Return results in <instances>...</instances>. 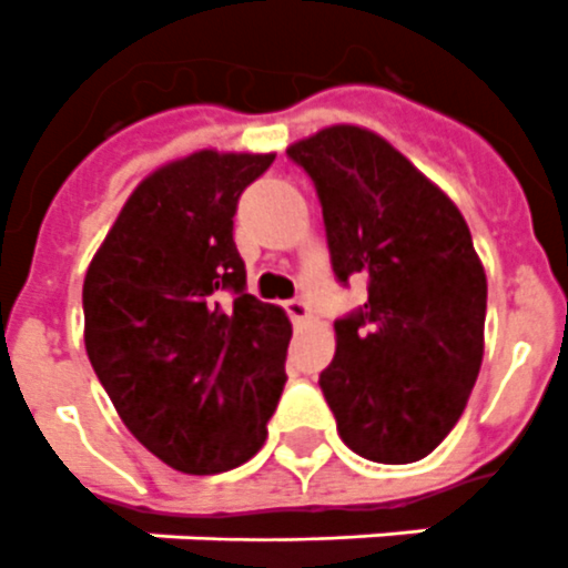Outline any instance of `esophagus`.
I'll return each instance as SVG.
<instances>
[{
	"instance_id": "34e87169",
	"label": "esophagus",
	"mask_w": 568,
	"mask_h": 568,
	"mask_svg": "<svg viewBox=\"0 0 568 568\" xmlns=\"http://www.w3.org/2000/svg\"><path fill=\"white\" fill-rule=\"evenodd\" d=\"M285 312H288V318H292L294 324L310 321V303L303 301V297H292V301L285 303Z\"/></svg>"
}]
</instances>
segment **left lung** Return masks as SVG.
<instances>
[{
    "label": "left lung",
    "instance_id": "1",
    "mask_svg": "<svg viewBox=\"0 0 568 568\" xmlns=\"http://www.w3.org/2000/svg\"><path fill=\"white\" fill-rule=\"evenodd\" d=\"M318 191L329 262L368 301L336 318L318 386L359 457H427L466 409L484 359L486 274L463 214L395 146L329 126L288 146Z\"/></svg>",
    "mask_w": 568,
    "mask_h": 568
}]
</instances>
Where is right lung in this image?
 <instances>
[{
  "mask_svg": "<svg viewBox=\"0 0 568 568\" xmlns=\"http://www.w3.org/2000/svg\"><path fill=\"white\" fill-rule=\"evenodd\" d=\"M274 155L203 150L146 176L84 274V347L132 436L185 475L247 463L285 386L292 324L247 294L232 217Z\"/></svg>",
  "mask_w": 568,
  "mask_h": 568,
  "instance_id": "right-lung-1",
  "label": "right lung"
}]
</instances>
